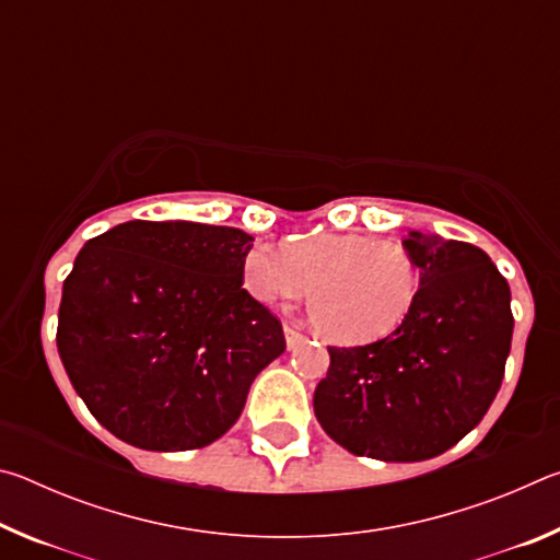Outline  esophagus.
I'll return each instance as SVG.
<instances>
[{
    "instance_id": "obj_1",
    "label": "esophagus",
    "mask_w": 560,
    "mask_h": 560,
    "mask_svg": "<svg viewBox=\"0 0 560 560\" xmlns=\"http://www.w3.org/2000/svg\"><path fill=\"white\" fill-rule=\"evenodd\" d=\"M283 336H287V348L289 350H293V348H299V346H303V343H306V336H303L301 334V330H296V328H291V326H287V328H283Z\"/></svg>"
}]
</instances>
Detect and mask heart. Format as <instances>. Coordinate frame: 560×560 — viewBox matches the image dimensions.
<instances>
[{
    "mask_svg": "<svg viewBox=\"0 0 560 560\" xmlns=\"http://www.w3.org/2000/svg\"><path fill=\"white\" fill-rule=\"evenodd\" d=\"M246 293L264 306L306 299L320 334L338 343L390 336L415 306L420 271L412 254L390 240L355 232H318L273 249L244 254Z\"/></svg>",
    "mask_w": 560,
    "mask_h": 560,
    "instance_id": "obj_1",
    "label": "heart"
}]
</instances>
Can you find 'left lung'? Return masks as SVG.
<instances>
[{
    "mask_svg": "<svg viewBox=\"0 0 560 560\" xmlns=\"http://www.w3.org/2000/svg\"><path fill=\"white\" fill-rule=\"evenodd\" d=\"M420 291L390 336L328 348L314 393L320 428L381 462H422L469 434L499 393L514 334L511 291L479 246L410 230Z\"/></svg>",
    "mask_w": 560,
    "mask_h": 560,
    "instance_id": "8db88e82",
    "label": "left lung"
}]
</instances>
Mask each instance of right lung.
<instances>
[{"label":"right lung","instance_id":"add662e5","mask_svg":"<svg viewBox=\"0 0 560 560\" xmlns=\"http://www.w3.org/2000/svg\"><path fill=\"white\" fill-rule=\"evenodd\" d=\"M254 236L236 226L132 220L86 242L63 281L61 363L91 415L140 450L207 447L287 350L242 289Z\"/></svg>","mask_w":560,"mask_h":560}]
</instances>
